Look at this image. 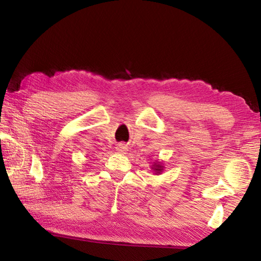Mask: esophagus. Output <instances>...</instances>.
Masks as SVG:
<instances>
[{
  "mask_svg": "<svg viewBox=\"0 0 261 261\" xmlns=\"http://www.w3.org/2000/svg\"><path fill=\"white\" fill-rule=\"evenodd\" d=\"M116 148H117V151L121 152V153H125V152L127 151V146H126V145H125V144H122V143L118 144Z\"/></svg>",
  "mask_w": 261,
  "mask_h": 261,
  "instance_id": "1",
  "label": "esophagus"
}]
</instances>
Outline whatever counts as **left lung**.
<instances>
[{
  "label": "left lung",
  "instance_id": "1",
  "mask_svg": "<svg viewBox=\"0 0 261 261\" xmlns=\"http://www.w3.org/2000/svg\"><path fill=\"white\" fill-rule=\"evenodd\" d=\"M152 169L155 171V174L156 175H159L160 173H162V170H163V166H162V163H154V165L152 166Z\"/></svg>",
  "mask_w": 261,
  "mask_h": 261
}]
</instances>
